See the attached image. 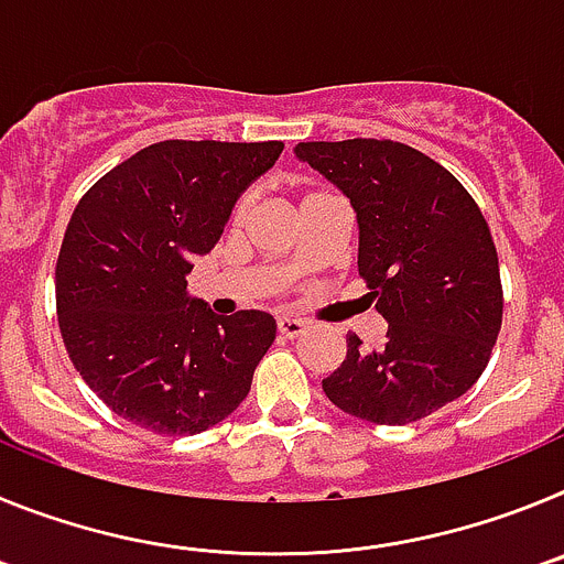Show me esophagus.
<instances>
[{
	"label": "esophagus",
	"mask_w": 564,
	"mask_h": 564,
	"mask_svg": "<svg viewBox=\"0 0 564 564\" xmlns=\"http://www.w3.org/2000/svg\"><path fill=\"white\" fill-rule=\"evenodd\" d=\"M276 330L282 338H299L302 333H305V322H299V318H291V316H282L276 322Z\"/></svg>",
	"instance_id": "1"
}]
</instances>
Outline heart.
I'll return each mask as SVG.
<instances>
[{
	"instance_id": "1",
	"label": "heart",
	"mask_w": 564,
	"mask_h": 564,
	"mask_svg": "<svg viewBox=\"0 0 564 564\" xmlns=\"http://www.w3.org/2000/svg\"><path fill=\"white\" fill-rule=\"evenodd\" d=\"M311 197H313V194H311ZM305 200H307V197H305ZM248 212H251V197H248V194H242V197H239V200L234 203V212H231V223H234V226H239V223L246 220Z\"/></svg>"
}]
</instances>
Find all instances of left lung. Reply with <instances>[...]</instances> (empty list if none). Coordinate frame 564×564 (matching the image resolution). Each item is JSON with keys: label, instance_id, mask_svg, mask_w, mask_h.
Instances as JSON below:
<instances>
[{"label": "left lung", "instance_id": "1", "mask_svg": "<svg viewBox=\"0 0 564 564\" xmlns=\"http://www.w3.org/2000/svg\"><path fill=\"white\" fill-rule=\"evenodd\" d=\"M356 208L358 273L390 327L376 350L347 336L322 381L347 415L403 426L471 390L502 325L500 262L488 223L449 169L398 141L296 147Z\"/></svg>", "mask_w": 564, "mask_h": 564}]
</instances>
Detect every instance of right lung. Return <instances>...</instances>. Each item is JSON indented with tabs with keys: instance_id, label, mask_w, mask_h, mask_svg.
<instances>
[{
	"instance_id": "obj_1",
	"label": "right lung",
	"mask_w": 564,
	"mask_h": 564,
	"mask_svg": "<svg viewBox=\"0 0 564 564\" xmlns=\"http://www.w3.org/2000/svg\"><path fill=\"white\" fill-rule=\"evenodd\" d=\"M279 154L282 141H161L78 200L56 262L58 330L115 415L197 435L246 401L276 322L262 311L214 316L188 296L186 276Z\"/></svg>"
}]
</instances>
